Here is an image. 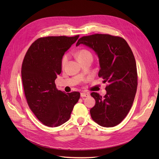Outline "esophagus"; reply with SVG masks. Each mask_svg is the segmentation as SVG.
Segmentation results:
<instances>
[{"label": "esophagus", "instance_id": "obj_1", "mask_svg": "<svg viewBox=\"0 0 159 159\" xmlns=\"http://www.w3.org/2000/svg\"><path fill=\"white\" fill-rule=\"evenodd\" d=\"M89 93H85V92L81 93V98L88 97V96H89Z\"/></svg>", "mask_w": 159, "mask_h": 159}]
</instances>
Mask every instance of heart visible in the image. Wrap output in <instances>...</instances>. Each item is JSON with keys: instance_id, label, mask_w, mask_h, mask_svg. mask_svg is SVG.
<instances>
[{"instance_id": "1", "label": "heart", "mask_w": 159, "mask_h": 159, "mask_svg": "<svg viewBox=\"0 0 159 159\" xmlns=\"http://www.w3.org/2000/svg\"><path fill=\"white\" fill-rule=\"evenodd\" d=\"M89 56L92 57V54H91V53L89 50H86V49H81L77 52V54H76V57H77V58H78V61L81 59L85 58V57H89ZM67 61H68V56L64 55L61 58V66H64L66 64Z\"/></svg>"}]
</instances>
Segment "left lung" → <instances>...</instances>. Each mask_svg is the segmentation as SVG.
I'll list each match as a JSON object with an SVG mask.
<instances>
[{"label":"left lung","instance_id":"1","mask_svg":"<svg viewBox=\"0 0 159 159\" xmlns=\"http://www.w3.org/2000/svg\"><path fill=\"white\" fill-rule=\"evenodd\" d=\"M81 44L95 51L100 66L98 75L109 84L103 97L91 93L95 100L90 109L91 118L102 127L116 126L127 116L137 92V71L133 52L123 38L109 34L83 36L76 46Z\"/></svg>","mask_w":159,"mask_h":159}]
</instances>
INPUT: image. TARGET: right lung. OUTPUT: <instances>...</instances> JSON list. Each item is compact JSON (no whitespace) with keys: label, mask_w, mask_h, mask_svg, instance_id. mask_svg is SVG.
<instances>
[{"label":"right lung","mask_w":159,"mask_h":159,"mask_svg":"<svg viewBox=\"0 0 159 159\" xmlns=\"http://www.w3.org/2000/svg\"><path fill=\"white\" fill-rule=\"evenodd\" d=\"M79 35L37 39L24 58L21 74L28 106L44 125L58 127L68 121L80 93L57 89L55 80L61 71V58Z\"/></svg>","instance_id":"1"}]
</instances>
